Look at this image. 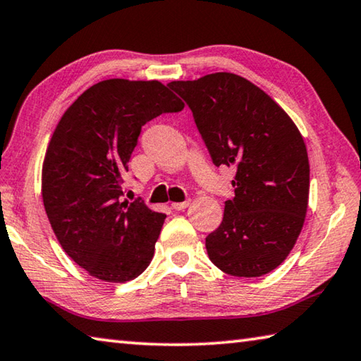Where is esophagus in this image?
<instances>
[{
	"mask_svg": "<svg viewBox=\"0 0 361 361\" xmlns=\"http://www.w3.org/2000/svg\"><path fill=\"white\" fill-rule=\"evenodd\" d=\"M173 206V209H176V211H182V209H185V207H188L190 206V201H182V203H173L171 204Z\"/></svg>",
	"mask_w": 361,
	"mask_h": 361,
	"instance_id": "1",
	"label": "esophagus"
}]
</instances>
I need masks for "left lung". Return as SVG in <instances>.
<instances>
[{"label":"left lung","mask_w":361,"mask_h":361,"mask_svg":"<svg viewBox=\"0 0 361 361\" xmlns=\"http://www.w3.org/2000/svg\"><path fill=\"white\" fill-rule=\"evenodd\" d=\"M193 112L216 166H236L235 198L206 238L211 262L236 277H260L288 257L309 201L305 139L260 87L233 73L168 84Z\"/></svg>","instance_id":"obj_1"}]
</instances>
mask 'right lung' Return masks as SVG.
Wrapping results in <instances>:
<instances>
[{
  "label": "right lung",
  "mask_w": 361,
  "mask_h": 361,
  "mask_svg": "<svg viewBox=\"0 0 361 361\" xmlns=\"http://www.w3.org/2000/svg\"><path fill=\"white\" fill-rule=\"evenodd\" d=\"M184 109L158 80L107 79L63 114L42 163V201L63 250L92 277L133 281L149 267L166 216L120 201L142 125Z\"/></svg>",
  "instance_id": "obj_1"
}]
</instances>
